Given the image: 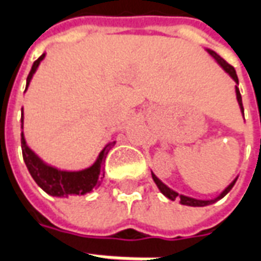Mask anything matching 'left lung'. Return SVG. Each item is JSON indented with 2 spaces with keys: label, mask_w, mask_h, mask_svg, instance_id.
I'll return each instance as SVG.
<instances>
[{
  "label": "left lung",
  "mask_w": 261,
  "mask_h": 261,
  "mask_svg": "<svg viewBox=\"0 0 261 261\" xmlns=\"http://www.w3.org/2000/svg\"><path fill=\"white\" fill-rule=\"evenodd\" d=\"M207 50V53L213 57L215 61H217V64L221 67V68L224 69L226 74L229 75L232 80L235 81V93H236V100H238V105H239V109H241L242 114H243V105H242V96H241V92H239V88H238V85H239V80H238V75H236V71L235 68L232 67V65H229L226 61H225L221 56H218V54L215 53L214 50H211V48H205ZM245 116V114H243ZM152 179L153 181H155V185L158 186L159 192L162 193L165 197H168L169 200H172V201H175L176 198H179L180 200V204H183V205H189V207H205V205H210V204H214V202H217L218 200H221L222 197H225L228 193L230 192V189L233 187V185L236 183V180H238V176H236L233 180L230 181L228 186L225 187L222 192L219 193V196H217L215 198H213V200H197V198H193V197H187V196H183V194H179V193H176L175 190H172L170 187H168L166 185H165L164 181L161 180V179H158L156 176H155V173H152Z\"/></svg>",
  "instance_id": "left-lung-1"
}]
</instances>
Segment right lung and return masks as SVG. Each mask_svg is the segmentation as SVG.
<instances>
[{"mask_svg":"<svg viewBox=\"0 0 261 261\" xmlns=\"http://www.w3.org/2000/svg\"><path fill=\"white\" fill-rule=\"evenodd\" d=\"M46 57L43 53L39 59L33 63L28 80H26V89L31 84L33 75L39 68V65ZM25 89V91H26ZM20 144H22V153L25 161L26 168L29 173L36 181L37 186L53 197H68V196H84L86 193H91L93 189L100 186L103 176V164L106 155L113 147L116 141L108 142L102 151L97 155L96 161L85 169L81 170H64L56 168L53 165L46 164L33 149H32L25 140L23 134V108H22V134H20Z\"/></svg>","mask_w":261,"mask_h":261,"instance_id":"obj_1","label":"right lung"}]
</instances>
